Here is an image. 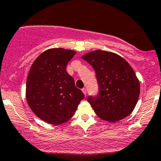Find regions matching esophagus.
<instances>
[{"label": "esophagus", "mask_w": 161, "mask_h": 161, "mask_svg": "<svg viewBox=\"0 0 161 161\" xmlns=\"http://www.w3.org/2000/svg\"><path fill=\"white\" fill-rule=\"evenodd\" d=\"M82 92H83L84 95L86 96V88H83V89H82Z\"/></svg>", "instance_id": "1"}]
</instances>
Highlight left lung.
I'll return each mask as SVG.
<instances>
[{"mask_svg":"<svg viewBox=\"0 0 161 161\" xmlns=\"http://www.w3.org/2000/svg\"><path fill=\"white\" fill-rule=\"evenodd\" d=\"M82 58L93 68L99 86L97 97H89L97 116L109 122L126 118L139 100L140 85L130 64L113 52L97 50Z\"/></svg>","mask_w":161,"mask_h":161,"instance_id":"obj_1","label":"left lung"}]
</instances>
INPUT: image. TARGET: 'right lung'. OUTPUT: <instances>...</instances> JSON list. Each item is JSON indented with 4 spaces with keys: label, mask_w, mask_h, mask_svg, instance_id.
Returning <instances> with one entry per match:
<instances>
[{
    "label": "right lung",
    "mask_w": 161,
    "mask_h": 161,
    "mask_svg": "<svg viewBox=\"0 0 161 161\" xmlns=\"http://www.w3.org/2000/svg\"><path fill=\"white\" fill-rule=\"evenodd\" d=\"M75 50L51 48L34 61L27 77L25 97L32 111L52 125H61L72 118L84 94L75 86L66 71Z\"/></svg>",
    "instance_id": "right-lung-1"
}]
</instances>
